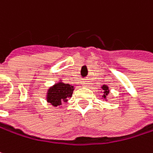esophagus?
Masks as SVG:
<instances>
[{"label": "esophagus", "instance_id": "1", "mask_svg": "<svg viewBox=\"0 0 153 153\" xmlns=\"http://www.w3.org/2000/svg\"><path fill=\"white\" fill-rule=\"evenodd\" d=\"M82 85H83V86H85V87H87V86L89 85V83H90V82H89V81H87V80H85V81H83V82H82Z\"/></svg>", "mask_w": 153, "mask_h": 153}]
</instances>
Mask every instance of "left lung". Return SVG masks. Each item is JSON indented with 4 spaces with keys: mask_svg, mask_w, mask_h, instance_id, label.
I'll return each instance as SVG.
<instances>
[{
    "mask_svg": "<svg viewBox=\"0 0 153 153\" xmlns=\"http://www.w3.org/2000/svg\"><path fill=\"white\" fill-rule=\"evenodd\" d=\"M102 89L104 91V98H105L106 97V96L108 95V93H109V90H108V87L107 86H103L102 87Z\"/></svg>",
    "mask_w": 153,
    "mask_h": 153,
    "instance_id": "8db88e82",
    "label": "left lung"
}]
</instances>
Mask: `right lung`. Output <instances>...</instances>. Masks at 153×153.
Returning <instances> with one entry per match:
<instances>
[{"label": "right lung", "mask_w": 153, "mask_h": 153, "mask_svg": "<svg viewBox=\"0 0 153 153\" xmlns=\"http://www.w3.org/2000/svg\"><path fill=\"white\" fill-rule=\"evenodd\" d=\"M74 87L68 83H56L48 91L47 100L54 106L61 105L62 102L67 101V97H71Z\"/></svg>", "instance_id": "right-lung-1"}]
</instances>
